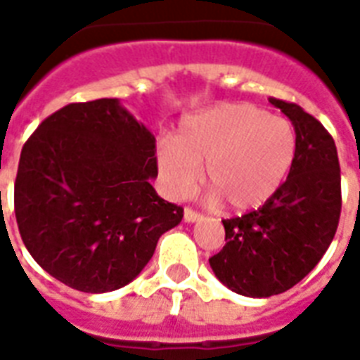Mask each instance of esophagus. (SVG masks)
<instances>
[{"instance_id": "34e87169", "label": "esophagus", "mask_w": 360, "mask_h": 360, "mask_svg": "<svg viewBox=\"0 0 360 360\" xmlns=\"http://www.w3.org/2000/svg\"><path fill=\"white\" fill-rule=\"evenodd\" d=\"M185 220L186 222H196V220H200L202 219V214L198 213V211H194V209H191V207H185Z\"/></svg>"}]
</instances>
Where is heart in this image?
<instances>
[{
  "label": "heart",
  "instance_id": "b5f03b06",
  "mask_svg": "<svg viewBox=\"0 0 360 360\" xmlns=\"http://www.w3.org/2000/svg\"><path fill=\"white\" fill-rule=\"evenodd\" d=\"M290 123L252 104H219L186 117L175 138L157 147L164 188L185 198L200 179L211 198H222L233 211H250L278 192L295 158Z\"/></svg>",
  "mask_w": 360,
  "mask_h": 360
}]
</instances>
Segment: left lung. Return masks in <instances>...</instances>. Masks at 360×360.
<instances>
[{"instance_id": "obj_1", "label": "left lung", "mask_w": 360, "mask_h": 360, "mask_svg": "<svg viewBox=\"0 0 360 360\" xmlns=\"http://www.w3.org/2000/svg\"><path fill=\"white\" fill-rule=\"evenodd\" d=\"M295 129L288 179L259 209L222 220L224 248L209 257L217 278L245 297H271L301 282L335 239L342 209L333 136L301 106L271 98Z\"/></svg>"}]
</instances>
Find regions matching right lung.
<instances>
[{
	"label": "right lung",
	"mask_w": 360,
	"mask_h": 360,
	"mask_svg": "<svg viewBox=\"0 0 360 360\" xmlns=\"http://www.w3.org/2000/svg\"><path fill=\"white\" fill-rule=\"evenodd\" d=\"M155 136L117 98L72 103L25 141L14 214L25 248L53 278L84 293L138 276L183 207L158 196Z\"/></svg>",
	"instance_id": "add662e5"
}]
</instances>
